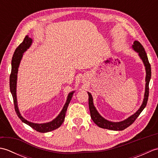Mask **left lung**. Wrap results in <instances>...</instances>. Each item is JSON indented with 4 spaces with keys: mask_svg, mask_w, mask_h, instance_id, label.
<instances>
[{
    "mask_svg": "<svg viewBox=\"0 0 158 158\" xmlns=\"http://www.w3.org/2000/svg\"><path fill=\"white\" fill-rule=\"evenodd\" d=\"M132 49L135 50L136 52L138 53V54L140 57V58L142 60V61L144 64V66L145 67L146 70V77H145V94H144V99L141 106L137 111L134 113L133 115L127 117L125 120H123L122 122H110V121L107 120L104 118L103 117L100 115V113L96 110V107L94 105L93 102V98L91 94L88 92V96H89V109L90 111V115H91V118L93 120L97 126L100 127L105 129H108L110 130H116V131H120L126 129V127L130 126L131 124H132L136 120L137 117L141 113L143 109L145 108L147 105V100H148V96H149V84L151 79V77H152V70H151V65L149 62L148 58H147V53L145 51V49L143 47V45L140 44V42L135 41L134 42L133 45H132Z\"/></svg>",
    "mask_w": 158,
    "mask_h": 158,
    "instance_id": "8db88e82",
    "label": "left lung"
}]
</instances>
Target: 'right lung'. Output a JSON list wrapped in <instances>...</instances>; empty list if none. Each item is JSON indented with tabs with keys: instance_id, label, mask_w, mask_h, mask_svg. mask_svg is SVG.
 Listing matches in <instances>:
<instances>
[{
	"instance_id": "right-lung-1",
	"label": "right lung",
	"mask_w": 158,
	"mask_h": 158,
	"mask_svg": "<svg viewBox=\"0 0 158 158\" xmlns=\"http://www.w3.org/2000/svg\"><path fill=\"white\" fill-rule=\"evenodd\" d=\"M32 41L33 40L31 38H30L28 36H26L23 42L18 47V48H16L14 53H13L12 60H11V75H10V79H9L10 91H11V93L13 96L15 112L19 118L22 120V122L25 123L26 124H27V125H28L29 126H31L33 129H35V130L37 131V132L45 133V132H51L52 130H54L57 128H58V127L62 125L65 118V115H66L67 108H68V106L69 105L70 100H71L75 91H73L69 94L68 96H67L66 102L64 104V105L61 112L59 113V115L57 116L54 119H53L52 121H51V122L43 123H32L31 122H29L28 120H26L22 116L18 109V100H17V94H16L17 79H18V68H19L20 62H21L22 58L23 57V53H24L26 50H27L31 46Z\"/></svg>"
}]
</instances>
